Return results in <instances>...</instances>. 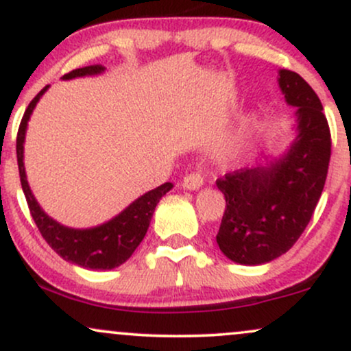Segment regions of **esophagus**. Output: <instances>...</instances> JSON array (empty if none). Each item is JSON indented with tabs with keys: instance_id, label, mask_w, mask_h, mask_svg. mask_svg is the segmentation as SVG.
Here are the masks:
<instances>
[{
	"instance_id": "1",
	"label": "esophagus",
	"mask_w": 351,
	"mask_h": 351,
	"mask_svg": "<svg viewBox=\"0 0 351 351\" xmlns=\"http://www.w3.org/2000/svg\"><path fill=\"white\" fill-rule=\"evenodd\" d=\"M204 183V178L199 175V173H189L183 178V188L184 189H189V191H195V189H199L203 186Z\"/></svg>"
}]
</instances>
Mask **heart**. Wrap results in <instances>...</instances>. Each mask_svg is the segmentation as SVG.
Instances as JSON below:
<instances>
[{"instance_id":"heart-1","label":"heart","mask_w":351,"mask_h":351,"mask_svg":"<svg viewBox=\"0 0 351 351\" xmlns=\"http://www.w3.org/2000/svg\"><path fill=\"white\" fill-rule=\"evenodd\" d=\"M257 132V119L254 115H247L241 120L234 130L229 134L223 142L216 145L213 152V158L221 167H232L244 162L252 152V143Z\"/></svg>"}]
</instances>
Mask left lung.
<instances>
[{
    "label": "left lung",
    "instance_id": "left-lung-1",
    "mask_svg": "<svg viewBox=\"0 0 351 351\" xmlns=\"http://www.w3.org/2000/svg\"><path fill=\"white\" fill-rule=\"evenodd\" d=\"M277 82L295 107V138L277 158L216 181L226 198L216 243L236 264H265L287 252L312 219L327 180L332 142L320 99L297 72L280 69Z\"/></svg>",
    "mask_w": 351,
    "mask_h": 351
}]
</instances>
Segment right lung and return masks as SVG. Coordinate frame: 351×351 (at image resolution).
I'll return each instance as SVG.
<instances>
[{
    "mask_svg": "<svg viewBox=\"0 0 351 351\" xmlns=\"http://www.w3.org/2000/svg\"><path fill=\"white\" fill-rule=\"evenodd\" d=\"M104 71H106V67L99 66V64L97 66H87L62 75V80L86 77V75H97L102 74ZM47 88H49V86L44 87L31 100V104L27 106L26 112L23 115L21 125H19L18 130V138H16L19 178H21V186L24 196H26L27 206H29L31 216H33L36 226L41 231L46 243L64 261L80 265L84 269L110 271V269L122 265L135 252L138 244L142 243L148 231V226H150V221L153 217V213H155L156 204L173 188V183H165L162 186L145 193L140 198H136L134 203L128 204L122 213H119V215L112 217L107 223L99 224V226L75 229L64 226V224L52 219L39 206L38 199L34 198L29 183H27L26 170H24V138H26L27 122H29L36 104L39 102V99L43 97Z\"/></svg>",
    "mask_w": 351,
    "mask_h": 351,
    "instance_id": "add662e5",
    "label": "right lung"
}]
</instances>
